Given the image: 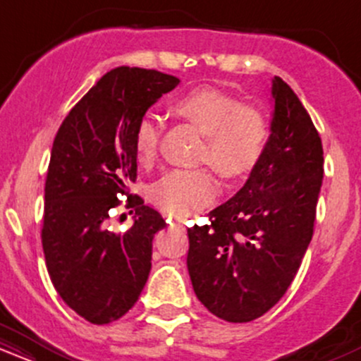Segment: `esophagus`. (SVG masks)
<instances>
[{"label": "esophagus", "mask_w": 361, "mask_h": 361, "mask_svg": "<svg viewBox=\"0 0 361 361\" xmlns=\"http://www.w3.org/2000/svg\"><path fill=\"white\" fill-rule=\"evenodd\" d=\"M173 227H175V229H178V231H185V224L183 222H180V221H176V222H173L171 224Z\"/></svg>", "instance_id": "34e87169"}]
</instances>
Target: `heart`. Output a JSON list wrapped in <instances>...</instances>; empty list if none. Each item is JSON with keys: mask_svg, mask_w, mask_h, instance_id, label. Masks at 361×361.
<instances>
[{"mask_svg": "<svg viewBox=\"0 0 361 361\" xmlns=\"http://www.w3.org/2000/svg\"><path fill=\"white\" fill-rule=\"evenodd\" d=\"M173 111L207 135L204 159L219 175L243 178L258 166L270 140V122L255 106L214 88L193 90L173 103ZM159 122L144 115L134 134V151L140 164L154 161ZM219 186L207 169H175L157 180L151 198L169 215L188 217L217 198Z\"/></svg>", "mask_w": 361, "mask_h": 361, "instance_id": "1", "label": "heart"}]
</instances>
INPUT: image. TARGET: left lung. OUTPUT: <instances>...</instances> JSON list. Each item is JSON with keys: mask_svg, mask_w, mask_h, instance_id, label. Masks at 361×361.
I'll list each match as a JSON object with an SVG mask.
<instances>
[{"mask_svg": "<svg viewBox=\"0 0 361 361\" xmlns=\"http://www.w3.org/2000/svg\"><path fill=\"white\" fill-rule=\"evenodd\" d=\"M270 140L258 166L210 224L188 229L198 300L227 322H250L285 295L312 239L324 175L319 132L281 78L271 81Z\"/></svg>", "mask_w": 361, "mask_h": 361, "instance_id": "left-lung-1", "label": "left lung"}]
</instances>
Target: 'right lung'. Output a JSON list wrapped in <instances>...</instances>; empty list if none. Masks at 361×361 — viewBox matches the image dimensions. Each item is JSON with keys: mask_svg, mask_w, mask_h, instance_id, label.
<instances>
[{"mask_svg": "<svg viewBox=\"0 0 361 361\" xmlns=\"http://www.w3.org/2000/svg\"><path fill=\"white\" fill-rule=\"evenodd\" d=\"M178 82L154 69H111L74 105L54 139L45 180V264L61 299L91 324L126 316L147 281L152 239L166 222L128 195L137 178L134 134L149 106ZM120 194L136 210L127 233L108 229Z\"/></svg>", "mask_w": 361, "mask_h": 361, "instance_id": "obj_1", "label": "right lung"}]
</instances>
